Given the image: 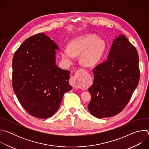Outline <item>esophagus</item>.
Instances as JSON below:
<instances>
[{"instance_id":"1","label":"esophagus","mask_w":149,"mask_h":149,"mask_svg":"<svg viewBox=\"0 0 149 149\" xmlns=\"http://www.w3.org/2000/svg\"><path fill=\"white\" fill-rule=\"evenodd\" d=\"M82 78V76L79 72V71H78L75 75L70 79V84L73 86L75 89H78L81 87V79Z\"/></svg>"}]
</instances>
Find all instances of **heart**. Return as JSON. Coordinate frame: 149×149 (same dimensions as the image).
Listing matches in <instances>:
<instances>
[{
	"label": "heart",
	"instance_id": "b5f03b06",
	"mask_svg": "<svg viewBox=\"0 0 149 149\" xmlns=\"http://www.w3.org/2000/svg\"><path fill=\"white\" fill-rule=\"evenodd\" d=\"M105 48L104 40L95 35L87 34L77 37L69 43L68 48H63L61 55L67 63H71L75 56L80 54V62L86 67L97 63L102 57Z\"/></svg>",
	"mask_w": 149,
	"mask_h": 149
}]
</instances>
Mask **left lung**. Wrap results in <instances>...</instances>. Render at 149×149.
<instances>
[{
	"mask_svg": "<svg viewBox=\"0 0 149 149\" xmlns=\"http://www.w3.org/2000/svg\"><path fill=\"white\" fill-rule=\"evenodd\" d=\"M139 58L136 48L124 35L113 40L107 60L93 70L88 91L90 113L102 118L114 116L128 104L139 84Z\"/></svg>",
	"mask_w": 149,
	"mask_h": 149,
	"instance_id": "8db88e82",
	"label": "left lung"
}]
</instances>
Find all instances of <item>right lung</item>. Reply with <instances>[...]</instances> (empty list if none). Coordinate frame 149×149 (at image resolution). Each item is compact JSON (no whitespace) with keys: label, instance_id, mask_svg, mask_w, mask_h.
<instances>
[{"label":"right lung","instance_id":"obj_1","mask_svg":"<svg viewBox=\"0 0 149 149\" xmlns=\"http://www.w3.org/2000/svg\"><path fill=\"white\" fill-rule=\"evenodd\" d=\"M57 44L44 33L26 39L12 60V86L24 109L31 116L48 118L58 110L63 94L70 91L69 71L55 62Z\"/></svg>","mask_w":149,"mask_h":149}]
</instances>
